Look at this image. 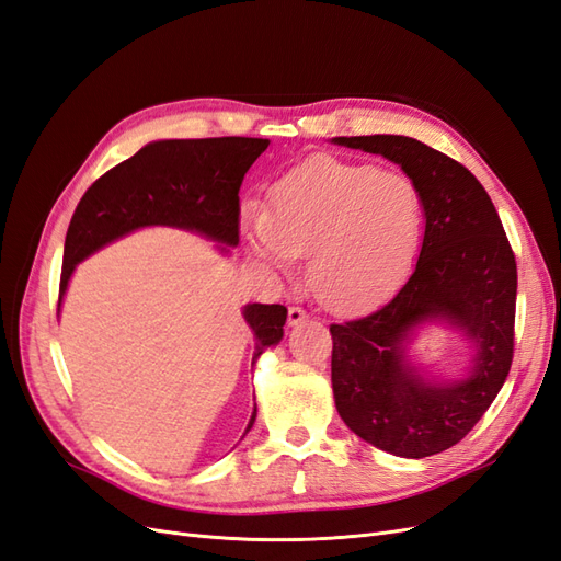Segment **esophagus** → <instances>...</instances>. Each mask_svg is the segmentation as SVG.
<instances>
[{
	"instance_id": "obj_1",
	"label": "esophagus",
	"mask_w": 561,
	"mask_h": 561,
	"mask_svg": "<svg viewBox=\"0 0 561 561\" xmlns=\"http://www.w3.org/2000/svg\"><path fill=\"white\" fill-rule=\"evenodd\" d=\"M304 320H309V313L301 307H290V311H287V322H290V325H299Z\"/></svg>"
}]
</instances>
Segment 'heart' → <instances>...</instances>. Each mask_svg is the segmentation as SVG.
<instances>
[{"instance_id": "heart-1", "label": "heart", "mask_w": 561, "mask_h": 561, "mask_svg": "<svg viewBox=\"0 0 561 561\" xmlns=\"http://www.w3.org/2000/svg\"><path fill=\"white\" fill-rule=\"evenodd\" d=\"M250 252L287 268L311 252L309 280L334 311H358L383 299L410 271L423 233L416 184L369 163L311 159L285 173L268 210L243 208Z\"/></svg>"}]
</instances>
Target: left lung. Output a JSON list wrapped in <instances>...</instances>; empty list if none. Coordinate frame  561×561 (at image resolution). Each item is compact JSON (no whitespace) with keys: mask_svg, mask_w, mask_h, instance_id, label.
Here are the masks:
<instances>
[{"mask_svg":"<svg viewBox=\"0 0 561 561\" xmlns=\"http://www.w3.org/2000/svg\"><path fill=\"white\" fill-rule=\"evenodd\" d=\"M402 165L423 201L426 233L412 276L363 318L334 322L332 390L346 426L388 454L423 458L454 447L494 402L515 353L517 264L501 217L466 165L404 135L334 138ZM445 317L476 344L466 380L426 385L401 344Z\"/></svg>","mask_w":561,"mask_h":561,"instance_id":"obj_1","label":"left lung"}]
</instances>
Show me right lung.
Here are the masks:
<instances>
[{"label": "right lung", "instance_id": "right-lung-1", "mask_svg": "<svg viewBox=\"0 0 561 561\" xmlns=\"http://www.w3.org/2000/svg\"><path fill=\"white\" fill-rule=\"evenodd\" d=\"M266 147L262 138L161 140L98 178L81 196L65 236L58 307L75 266L133 229L168 225L239 245V192ZM243 316L257 339L254 358L280 342L287 318L280 304H248ZM254 416L257 407L248 431Z\"/></svg>", "mask_w": 561, "mask_h": 561}]
</instances>
